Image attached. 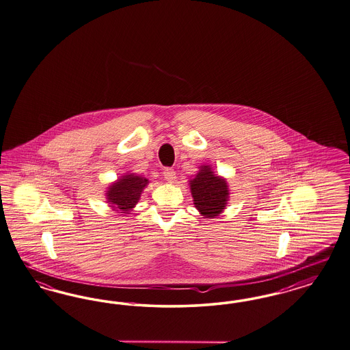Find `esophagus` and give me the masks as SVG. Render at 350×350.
<instances>
[{"label": "esophagus", "mask_w": 350, "mask_h": 350, "mask_svg": "<svg viewBox=\"0 0 350 350\" xmlns=\"http://www.w3.org/2000/svg\"><path fill=\"white\" fill-rule=\"evenodd\" d=\"M163 174H164V178L167 180L168 182H174L176 181V172L173 170L172 168H165L164 169V172H163Z\"/></svg>", "instance_id": "esophagus-1"}]
</instances>
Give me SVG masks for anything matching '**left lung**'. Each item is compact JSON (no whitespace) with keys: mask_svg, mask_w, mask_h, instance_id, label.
Returning <instances> with one entry per match:
<instances>
[{"mask_svg":"<svg viewBox=\"0 0 350 350\" xmlns=\"http://www.w3.org/2000/svg\"><path fill=\"white\" fill-rule=\"evenodd\" d=\"M193 205L204 218H216L229 203V185L211 165L203 164L189 181Z\"/></svg>","mask_w":350,"mask_h":350,"instance_id":"1","label":"left lung"}]
</instances>
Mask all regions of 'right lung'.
I'll return each mask as SVG.
<instances>
[{
	"label": "right lung",
	"mask_w": 350,
	"mask_h": 350,
	"mask_svg": "<svg viewBox=\"0 0 350 350\" xmlns=\"http://www.w3.org/2000/svg\"><path fill=\"white\" fill-rule=\"evenodd\" d=\"M147 185L148 180L139 174L129 172L122 174L107 187L106 200L109 208L124 216L131 215V211L139 202Z\"/></svg>",
	"instance_id": "1"
}]
</instances>
